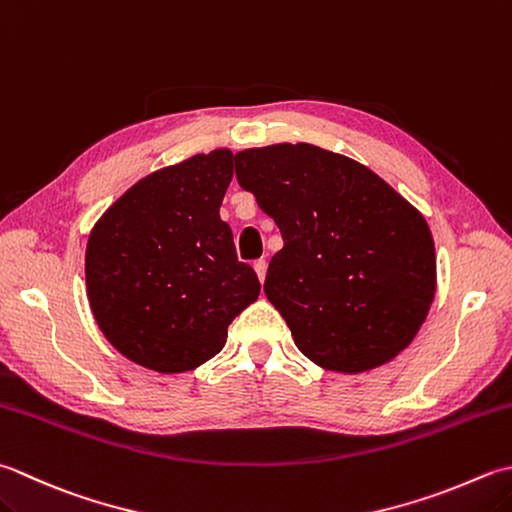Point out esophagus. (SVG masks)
Returning <instances> with one entry per match:
<instances>
[{"instance_id":"esophagus-1","label":"esophagus","mask_w":512,"mask_h":512,"mask_svg":"<svg viewBox=\"0 0 512 512\" xmlns=\"http://www.w3.org/2000/svg\"><path fill=\"white\" fill-rule=\"evenodd\" d=\"M253 268H255V273L259 277V282H264V279H266V268H268L266 259H257V262L253 264Z\"/></svg>"}]
</instances>
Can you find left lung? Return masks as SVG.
I'll use <instances>...</instances> for the list:
<instances>
[{"label": "left lung", "mask_w": 512, "mask_h": 512, "mask_svg": "<svg viewBox=\"0 0 512 512\" xmlns=\"http://www.w3.org/2000/svg\"><path fill=\"white\" fill-rule=\"evenodd\" d=\"M235 168L282 230L264 293L295 346L348 375L402 353L435 299V244L422 213L364 164L313 144L246 148Z\"/></svg>", "instance_id": "8db88e82"}]
</instances>
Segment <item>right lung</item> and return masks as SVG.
<instances>
[{
    "instance_id": "right-lung-1",
    "label": "right lung",
    "mask_w": 512,
    "mask_h": 512,
    "mask_svg": "<svg viewBox=\"0 0 512 512\" xmlns=\"http://www.w3.org/2000/svg\"><path fill=\"white\" fill-rule=\"evenodd\" d=\"M233 179L228 148L139 179L99 217L86 246V293L104 337L157 373H186L224 348L259 295L237 262L219 206Z\"/></svg>"
}]
</instances>
